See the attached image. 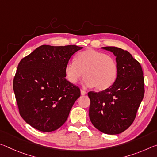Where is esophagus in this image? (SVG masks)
<instances>
[{
	"mask_svg": "<svg viewBox=\"0 0 157 157\" xmlns=\"http://www.w3.org/2000/svg\"><path fill=\"white\" fill-rule=\"evenodd\" d=\"M81 95H82V96H84V95H86V92L85 91H84V90H82V89H81Z\"/></svg>",
	"mask_w": 157,
	"mask_h": 157,
	"instance_id": "1",
	"label": "esophagus"
}]
</instances>
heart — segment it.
Returning a JSON list of instances; mask_svg holds the SVG:
<instances>
[{
	"instance_id": "1",
	"label": "heart",
	"mask_w": 157,
	"mask_h": 157,
	"mask_svg": "<svg viewBox=\"0 0 157 157\" xmlns=\"http://www.w3.org/2000/svg\"><path fill=\"white\" fill-rule=\"evenodd\" d=\"M117 73V64L113 57L92 49L79 52L75 61H69L65 66L66 77L71 84H76L84 74V84L95 86L98 91L110 88Z\"/></svg>"
}]
</instances>
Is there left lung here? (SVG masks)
Listing matches in <instances>:
<instances>
[{"mask_svg": "<svg viewBox=\"0 0 157 157\" xmlns=\"http://www.w3.org/2000/svg\"><path fill=\"white\" fill-rule=\"evenodd\" d=\"M116 56L117 77L110 88L97 93L89 91V118L101 132L116 135L133 122L143 99L144 77L142 67L128 51L116 47H103Z\"/></svg>", "mask_w": 157, "mask_h": 157, "instance_id": "left-lung-1", "label": "left lung"}]
</instances>
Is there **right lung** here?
<instances>
[{"label": "right lung", "instance_id": "1", "mask_svg": "<svg viewBox=\"0 0 157 157\" xmlns=\"http://www.w3.org/2000/svg\"><path fill=\"white\" fill-rule=\"evenodd\" d=\"M82 48L44 44L19 62L13 89L19 114L32 127L51 132L66 122L80 89L65 78V66Z\"/></svg>", "mask_w": 157, "mask_h": 157}]
</instances>
